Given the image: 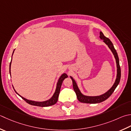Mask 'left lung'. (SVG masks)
<instances>
[{
  "label": "left lung",
  "mask_w": 131,
  "mask_h": 131,
  "mask_svg": "<svg viewBox=\"0 0 131 131\" xmlns=\"http://www.w3.org/2000/svg\"><path fill=\"white\" fill-rule=\"evenodd\" d=\"M100 38L102 40H103V41L108 45L109 48L111 49L112 52L113 53L114 57L116 59V62L117 64V77L115 82L114 83V85L112 86V88L110 89L109 90L106 92V93H104L103 95H101L100 96H85L81 93V91H79V90L77 86L75 81H74V79L70 77L71 79H72L73 81V86L74 90L75 91V93L77 95V97L78 101L82 102V103H101V102H103L106 101L107 99H108L109 97L111 95V94L113 93V92L115 91V89L116 88V87L118 85L120 80V77H121V69H120V66L119 65V60L118 57V55L116 52V50H115V49L113 45V43L110 41L108 38L105 37L103 33L102 32H100Z\"/></svg>",
  "instance_id": "obj_1"
}]
</instances>
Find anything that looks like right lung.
I'll list each match as a JSON object with an SVG mask.
<instances>
[{
  "instance_id": "obj_1",
  "label": "right lung",
  "mask_w": 131,
  "mask_h": 131,
  "mask_svg": "<svg viewBox=\"0 0 131 131\" xmlns=\"http://www.w3.org/2000/svg\"><path fill=\"white\" fill-rule=\"evenodd\" d=\"M14 51L13 52V53H14ZM12 53V55H13ZM12 61V60H11ZM11 61L10 62L9 64V73L11 74ZM68 76L66 74L64 73L60 77V78H59L57 84V88H56V90L55 91V93L54 94V95H53V96L50 99L48 100L47 101H44V102H35V101H29V100H28L27 99H25L23 97L21 96L19 94H18L16 91L15 90V91L21 97L22 99H23L24 101L28 103V104H29L30 105H32V106H39V107H48V106H52V105L55 104L56 103H57L58 101V96H59V94H60V89H61V85H62V82L65 79V78H68Z\"/></svg>"
}]
</instances>
